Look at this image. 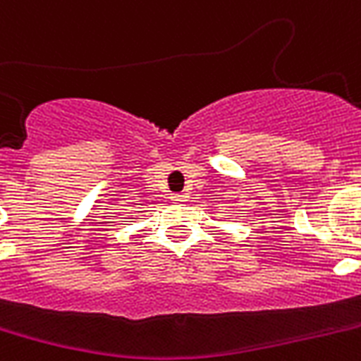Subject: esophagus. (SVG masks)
<instances>
[{
    "label": "esophagus",
    "mask_w": 361,
    "mask_h": 361,
    "mask_svg": "<svg viewBox=\"0 0 361 361\" xmlns=\"http://www.w3.org/2000/svg\"><path fill=\"white\" fill-rule=\"evenodd\" d=\"M170 199L174 200V202H185L187 195H185V192H174V195H172Z\"/></svg>",
    "instance_id": "1"
}]
</instances>
